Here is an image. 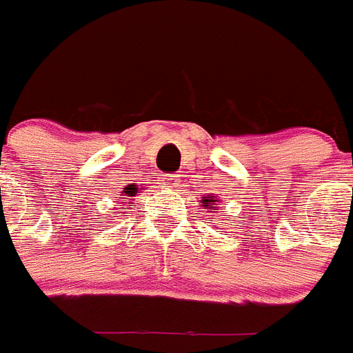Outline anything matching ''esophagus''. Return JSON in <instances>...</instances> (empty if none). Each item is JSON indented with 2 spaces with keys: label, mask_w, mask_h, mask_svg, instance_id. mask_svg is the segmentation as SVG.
Returning <instances> with one entry per match:
<instances>
[{
  "label": "esophagus",
  "mask_w": 353,
  "mask_h": 353,
  "mask_svg": "<svg viewBox=\"0 0 353 353\" xmlns=\"http://www.w3.org/2000/svg\"><path fill=\"white\" fill-rule=\"evenodd\" d=\"M177 183H179V176H176V174H165V176L159 177V185H161L163 188H167V190L176 188Z\"/></svg>",
  "instance_id": "obj_1"
}]
</instances>
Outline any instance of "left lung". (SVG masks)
Masks as SVG:
<instances>
[{"mask_svg": "<svg viewBox=\"0 0 353 353\" xmlns=\"http://www.w3.org/2000/svg\"><path fill=\"white\" fill-rule=\"evenodd\" d=\"M217 203H221V201H219V197L215 194L204 195L203 199H201V206L204 210H208L210 213H213V210H217Z\"/></svg>", "mask_w": 353, "mask_h": 353, "instance_id": "8db88e82", "label": "left lung"}]
</instances>
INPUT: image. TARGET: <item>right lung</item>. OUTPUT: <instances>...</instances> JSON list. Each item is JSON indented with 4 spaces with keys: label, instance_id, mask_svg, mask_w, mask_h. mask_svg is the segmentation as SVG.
<instances>
[{
    "label": "right lung",
    "instance_id": "right-lung-1",
    "mask_svg": "<svg viewBox=\"0 0 353 353\" xmlns=\"http://www.w3.org/2000/svg\"><path fill=\"white\" fill-rule=\"evenodd\" d=\"M136 194H138V186L136 185H127L125 188H123V195H127V197H134ZM131 204L132 203H127V206H131Z\"/></svg>",
    "mask_w": 353,
    "mask_h": 353
}]
</instances>
